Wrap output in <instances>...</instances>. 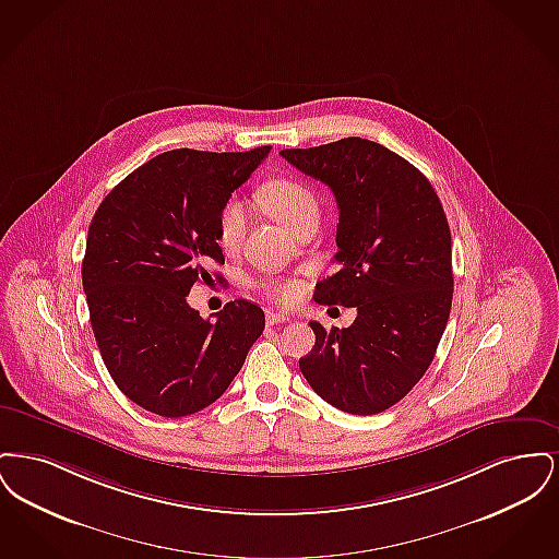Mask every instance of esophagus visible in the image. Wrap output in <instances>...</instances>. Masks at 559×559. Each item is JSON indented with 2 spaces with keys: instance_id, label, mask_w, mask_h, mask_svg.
Segmentation results:
<instances>
[{
  "instance_id": "34e87169",
  "label": "esophagus",
  "mask_w": 559,
  "mask_h": 559,
  "mask_svg": "<svg viewBox=\"0 0 559 559\" xmlns=\"http://www.w3.org/2000/svg\"><path fill=\"white\" fill-rule=\"evenodd\" d=\"M267 324H278V322H289L292 317L289 314H285V312H267L266 314Z\"/></svg>"
}]
</instances>
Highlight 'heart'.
Masks as SVG:
<instances>
[{
	"label": "heart",
	"mask_w": 559,
	"mask_h": 559,
	"mask_svg": "<svg viewBox=\"0 0 559 559\" xmlns=\"http://www.w3.org/2000/svg\"><path fill=\"white\" fill-rule=\"evenodd\" d=\"M260 203L264 205L274 219L292 228L293 233L308 219H319V199L317 194L293 180V178H274L267 180L264 187L258 190ZM249 226V210L245 201L237 197H230L217 215V242L226 251L239 249L245 240ZM255 287L266 293L267 297L287 304L299 295V283L292 278H260L255 281Z\"/></svg>",
	"instance_id": "b5f03b06"
}]
</instances>
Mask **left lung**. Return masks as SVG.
<instances>
[{
  "label": "left lung",
  "instance_id": "1",
  "mask_svg": "<svg viewBox=\"0 0 559 559\" xmlns=\"http://www.w3.org/2000/svg\"><path fill=\"white\" fill-rule=\"evenodd\" d=\"M281 155L333 190L340 270L314 301L356 308L347 329L310 322L317 344L299 371L320 399L377 415L426 374L452 304L451 228L426 176L390 148L344 138Z\"/></svg>",
  "mask_w": 559,
  "mask_h": 559
}]
</instances>
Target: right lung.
I'll list each match as a JSON object with an SVG mask.
<instances>
[{
	"instance_id": "1",
	"label": "right lung",
	"mask_w": 559,
	"mask_h": 559,
	"mask_svg": "<svg viewBox=\"0 0 559 559\" xmlns=\"http://www.w3.org/2000/svg\"><path fill=\"white\" fill-rule=\"evenodd\" d=\"M267 153H163L112 188L90 224L81 278L96 344L117 388L155 415L213 404L266 326L247 299L212 322L187 295L224 264L217 215Z\"/></svg>"
}]
</instances>
